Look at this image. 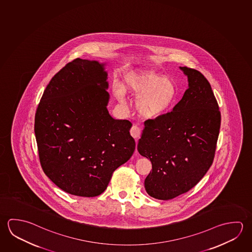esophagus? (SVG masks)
I'll list each match as a JSON object with an SVG mask.
<instances>
[{
	"instance_id": "34e87169",
	"label": "esophagus",
	"mask_w": 252,
	"mask_h": 252,
	"mask_svg": "<svg viewBox=\"0 0 252 252\" xmlns=\"http://www.w3.org/2000/svg\"><path fill=\"white\" fill-rule=\"evenodd\" d=\"M130 133L135 140H137L139 137L141 136V128L139 127L137 125H133L131 130H130Z\"/></svg>"
}]
</instances>
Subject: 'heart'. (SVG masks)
<instances>
[{"label":"heart","instance_id":"obj_1","mask_svg":"<svg viewBox=\"0 0 252 252\" xmlns=\"http://www.w3.org/2000/svg\"><path fill=\"white\" fill-rule=\"evenodd\" d=\"M122 88L128 93L138 96V111L147 118L165 114L178 97L175 82L155 71H130L125 75ZM116 94L118 97H122L121 90H118Z\"/></svg>","mask_w":252,"mask_h":252}]
</instances>
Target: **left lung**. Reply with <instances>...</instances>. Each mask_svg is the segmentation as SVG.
<instances>
[{
    "label": "left lung",
    "instance_id": "left-lung-1",
    "mask_svg": "<svg viewBox=\"0 0 252 252\" xmlns=\"http://www.w3.org/2000/svg\"><path fill=\"white\" fill-rule=\"evenodd\" d=\"M189 89L173 110L144 122L139 153L150 159L145 179L150 196L170 200L193 189L212 166L221 115L207 79L192 68L181 67Z\"/></svg>",
    "mask_w": 252,
    "mask_h": 252
}]
</instances>
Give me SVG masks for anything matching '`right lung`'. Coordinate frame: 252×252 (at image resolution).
<instances>
[{
  "mask_svg": "<svg viewBox=\"0 0 252 252\" xmlns=\"http://www.w3.org/2000/svg\"><path fill=\"white\" fill-rule=\"evenodd\" d=\"M106 80L103 64L76 58L49 81L36 110L42 170L58 188L77 196L102 194L135 150L132 123L114 120L107 110Z\"/></svg>",
  "mask_w": 252,
  "mask_h": 252,
  "instance_id": "right-lung-1",
  "label": "right lung"
}]
</instances>
